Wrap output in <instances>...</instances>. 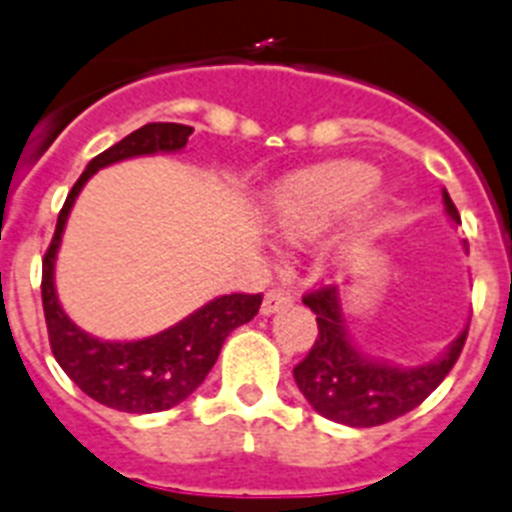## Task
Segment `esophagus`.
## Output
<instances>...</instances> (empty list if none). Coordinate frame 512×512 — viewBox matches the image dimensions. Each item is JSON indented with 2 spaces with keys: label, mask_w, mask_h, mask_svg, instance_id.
<instances>
[{
  "label": "esophagus",
  "mask_w": 512,
  "mask_h": 512,
  "mask_svg": "<svg viewBox=\"0 0 512 512\" xmlns=\"http://www.w3.org/2000/svg\"><path fill=\"white\" fill-rule=\"evenodd\" d=\"M287 303H290V292L269 290L264 295V303H261V313H264V316H272V313H277V310Z\"/></svg>",
  "instance_id": "34e87169"
}]
</instances>
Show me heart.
I'll list each match as a JSON object with an SVG mask.
<instances>
[{
  "mask_svg": "<svg viewBox=\"0 0 512 512\" xmlns=\"http://www.w3.org/2000/svg\"><path fill=\"white\" fill-rule=\"evenodd\" d=\"M373 165L360 160H334L300 170L274 189L269 199V225L292 246L308 243L329 230L352 209L349 238L368 240L386 220L388 194L375 186Z\"/></svg>",
  "mask_w": 512,
  "mask_h": 512,
  "instance_id": "1",
  "label": "heart"
}]
</instances>
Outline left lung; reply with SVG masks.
<instances>
[{"instance_id": "8db88e82", "label": "left lung", "mask_w": 512, "mask_h": 512, "mask_svg": "<svg viewBox=\"0 0 512 512\" xmlns=\"http://www.w3.org/2000/svg\"><path fill=\"white\" fill-rule=\"evenodd\" d=\"M443 204L448 217L461 225L448 191H443ZM303 303L316 313L318 336L292 375L308 404L321 417L349 427L386 425L391 419L412 412L451 373L469 334L466 326L438 360L417 368H399L391 362L373 360L352 344L344 329L336 287L308 292Z\"/></svg>"}]
</instances>
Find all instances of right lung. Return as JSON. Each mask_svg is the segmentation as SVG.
I'll use <instances>...</instances> for the list:
<instances>
[{"label":"right lung","instance_id":"right-lung-1","mask_svg":"<svg viewBox=\"0 0 512 512\" xmlns=\"http://www.w3.org/2000/svg\"><path fill=\"white\" fill-rule=\"evenodd\" d=\"M191 131H194L191 126L183 124H147L93 157L69 191L56 220L51 246L43 256L41 298L51 352L61 370L80 386V391H85L98 404L119 409V412H165L170 406L189 399L220 357L227 334L251 321L261 308V295L235 292V295L209 300L191 316L155 336L137 339V342H103L98 336L82 331L64 313L56 298V251H59L61 233H64L74 199L87 178L100 168L129 160V157L183 150Z\"/></svg>","mask_w":512,"mask_h":512}]
</instances>
